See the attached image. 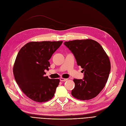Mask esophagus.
I'll return each instance as SVG.
<instances>
[{"label": "esophagus", "mask_w": 126, "mask_h": 126, "mask_svg": "<svg viewBox=\"0 0 126 126\" xmlns=\"http://www.w3.org/2000/svg\"><path fill=\"white\" fill-rule=\"evenodd\" d=\"M67 80V79H64V78H60V80L61 81V82H65V81H66Z\"/></svg>", "instance_id": "obj_1"}]
</instances>
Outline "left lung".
Returning <instances> with one entry per match:
<instances>
[{
    "label": "left lung",
    "instance_id": "obj_1",
    "mask_svg": "<svg viewBox=\"0 0 126 126\" xmlns=\"http://www.w3.org/2000/svg\"><path fill=\"white\" fill-rule=\"evenodd\" d=\"M65 46L73 53L77 64L83 70V79H74L72 95L86 100L94 98L105 87L110 71L109 57L99 43L92 39L65 42Z\"/></svg>",
    "mask_w": 126,
    "mask_h": 126
}]
</instances>
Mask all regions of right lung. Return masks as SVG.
I'll return each instance as SVG.
<instances>
[{"instance_id": "right-lung-1", "label": "right lung", "mask_w": 126, "mask_h": 126, "mask_svg": "<svg viewBox=\"0 0 126 126\" xmlns=\"http://www.w3.org/2000/svg\"><path fill=\"white\" fill-rule=\"evenodd\" d=\"M63 41L30 42L19 51L13 68L16 82L23 93L36 102H45L54 95L59 79L44 76L49 60Z\"/></svg>"}]
</instances>
